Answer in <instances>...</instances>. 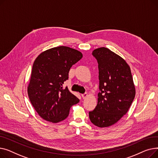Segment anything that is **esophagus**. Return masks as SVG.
<instances>
[{"instance_id":"esophagus-1","label":"esophagus","mask_w":158,"mask_h":158,"mask_svg":"<svg viewBox=\"0 0 158 158\" xmlns=\"http://www.w3.org/2000/svg\"><path fill=\"white\" fill-rule=\"evenodd\" d=\"M81 96H82V97L83 98H85L88 96V94H87V93H85V94H82Z\"/></svg>"}]
</instances>
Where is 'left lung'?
<instances>
[{"instance_id": "obj_1", "label": "left lung", "mask_w": 158, "mask_h": 158, "mask_svg": "<svg viewBox=\"0 0 158 158\" xmlns=\"http://www.w3.org/2000/svg\"><path fill=\"white\" fill-rule=\"evenodd\" d=\"M98 63L99 93L90 121L99 127H110L127 113L135 97L129 66L123 58L106 47L92 52Z\"/></svg>"}]
</instances>
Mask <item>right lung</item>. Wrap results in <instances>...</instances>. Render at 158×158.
<instances>
[{"label": "right lung", "instance_id": "obj_1", "mask_svg": "<svg viewBox=\"0 0 158 158\" xmlns=\"http://www.w3.org/2000/svg\"><path fill=\"white\" fill-rule=\"evenodd\" d=\"M82 57L76 49L60 46L47 50L36 57L27 92L32 106L43 119L61 122L67 118L72 106L79 102L63 85L69 79L72 66Z\"/></svg>", "mask_w": 158, "mask_h": 158}]
</instances>
